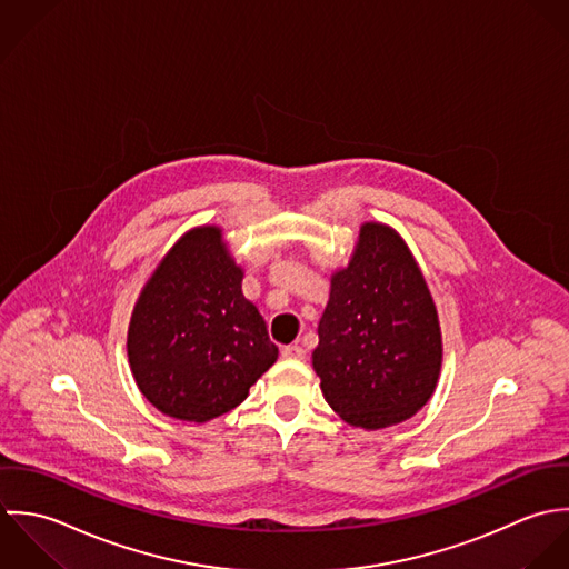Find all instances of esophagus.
Listing matches in <instances>:
<instances>
[{
	"label": "esophagus",
	"mask_w": 569,
	"mask_h": 569,
	"mask_svg": "<svg viewBox=\"0 0 569 569\" xmlns=\"http://www.w3.org/2000/svg\"><path fill=\"white\" fill-rule=\"evenodd\" d=\"M281 356L290 358V360H303L306 358V349L301 345H288V347L281 349Z\"/></svg>",
	"instance_id": "1"
}]
</instances>
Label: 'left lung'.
Segmentation results:
<instances>
[{"mask_svg": "<svg viewBox=\"0 0 569 569\" xmlns=\"http://www.w3.org/2000/svg\"><path fill=\"white\" fill-rule=\"evenodd\" d=\"M312 367L328 405L351 427L416 416L442 369V332L425 274L405 239L365 222L349 263L330 277Z\"/></svg>", "mask_w": 569, "mask_h": 569, "instance_id": "obj_1", "label": "left lung"}]
</instances>
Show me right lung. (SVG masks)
I'll return each instance as SVG.
<instances>
[{
  "instance_id": "add662e5",
  "label": "right lung",
  "mask_w": 569,
  "mask_h": 569,
  "mask_svg": "<svg viewBox=\"0 0 569 569\" xmlns=\"http://www.w3.org/2000/svg\"><path fill=\"white\" fill-rule=\"evenodd\" d=\"M243 268L222 228L187 230L140 290L127 358L142 396L164 416L209 422L241 405L279 349L241 292Z\"/></svg>"
}]
</instances>
